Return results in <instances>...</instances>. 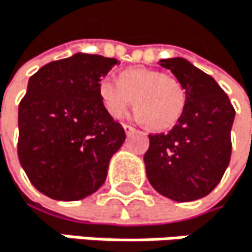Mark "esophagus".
I'll return each instance as SVG.
<instances>
[{"label":"esophagus","instance_id":"1","mask_svg":"<svg viewBox=\"0 0 252 252\" xmlns=\"http://www.w3.org/2000/svg\"><path fill=\"white\" fill-rule=\"evenodd\" d=\"M124 130H125V133H127V134H130L131 131H134V127H133V125H130V124H124Z\"/></svg>","mask_w":252,"mask_h":252}]
</instances>
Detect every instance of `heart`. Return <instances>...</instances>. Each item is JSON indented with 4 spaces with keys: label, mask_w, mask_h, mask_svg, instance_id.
<instances>
[{
    "label": "heart",
    "mask_w": 252,
    "mask_h": 252,
    "mask_svg": "<svg viewBox=\"0 0 252 252\" xmlns=\"http://www.w3.org/2000/svg\"><path fill=\"white\" fill-rule=\"evenodd\" d=\"M98 95L104 110L121 119L133 106L140 121L155 130H166L181 118L187 93L173 76L152 68H128L119 73L118 82L101 79Z\"/></svg>",
    "instance_id": "b5f03b06"
}]
</instances>
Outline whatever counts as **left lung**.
Segmentation results:
<instances>
[{
	"label": "left lung",
	"mask_w": 252,
	"mask_h": 252,
	"mask_svg": "<svg viewBox=\"0 0 252 252\" xmlns=\"http://www.w3.org/2000/svg\"><path fill=\"white\" fill-rule=\"evenodd\" d=\"M184 85L187 100L169 133L149 134L143 157L151 185L176 202L208 195L221 181L231 157L235 107L221 86L184 58L161 60Z\"/></svg>",
	"instance_id": "left-lung-1"
}]
</instances>
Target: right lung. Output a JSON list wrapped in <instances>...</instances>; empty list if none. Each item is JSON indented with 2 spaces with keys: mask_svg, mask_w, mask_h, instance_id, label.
<instances>
[{
  "mask_svg": "<svg viewBox=\"0 0 252 252\" xmlns=\"http://www.w3.org/2000/svg\"><path fill=\"white\" fill-rule=\"evenodd\" d=\"M116 64L76 53L30 77L19 103L17 157L31 184L50 199L80 200L106 181L125 131L104 110L98 83Z\"/></svg>",
  "mask_w": 252,
  "mask_h": 252,
  "instance_id": "right-lung-1",
  "label": "right lung"
}]
</instances>
